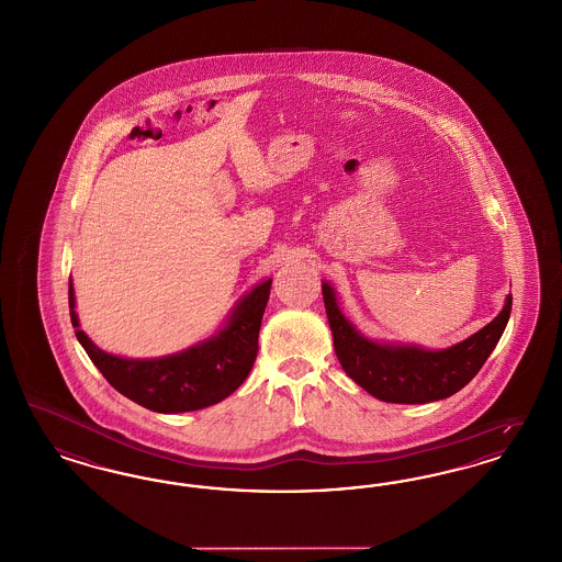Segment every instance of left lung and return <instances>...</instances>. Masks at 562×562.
Returning <instances> with one entry per match:
<instances>
[{
  "instance_id": "8db88e82",
  "label": "left lung",
  "mask_w": 562,
  "mask_h": 562,
  "mask_svg": "<svg viewBox=\"0 0 562 562\" xmlns=\"http://www.w3.org/2000/svg\"><path fill=\"white\" fill-rule=\"evenodd\" d=\"M322 294L342 370L370 395L389 404H428L467 386L494 351L513 310L508 294L504 310L485 328L449 349L428 351L361 337L340 314L335 291L322 284Z\"/></svg>"
}]
</instances>
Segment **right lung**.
<instances>
[{"instance_id":"right-lung-1","label":"right lung","mask_w":562,"mask_h":562,"mask_svg":"<svg viewBox=\"0 0 562 562\" xmlns=\"http://www.w3.org/2000/svg\"><path fill=\"white\" fill-rule=\"evenodd\" d=\"M270 289L271 280H266L248 292L215 337L157 360H127L98 349L79 328L72 282H68V310L77 340L121 395L153 412L178 414L220 404L245 382L257 358Z\"/></svg>"}]
</instances>
